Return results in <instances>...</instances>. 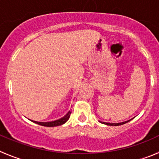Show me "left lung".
<instances>
[{
    "label": "left lung",
    "instance_id": "8db88e82",
    "mask_svg": "<svg viewBox=\"0 0 159 159\" xmlns=\"http://www.w3.org/2000/svg\"><path fill=\"white\" fill-rule=\"evenodd\" d=\"M130 120H127V121H125V122H122V123H118V124H110V123H105V122H101V121H99V122L102 123V124H106V125H109V126H120V125H122V124H126V123L129 122Z\"/></svg>",
    "mask_w": 159,
    "mask_h": 159
}]
</instances>
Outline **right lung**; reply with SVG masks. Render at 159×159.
I'll list each match as a JSON object with an SVG mask.
<instances>
[{"instance_id":"obj_1","label":"right lung","mask_w":159,"mask_h":159,"mask_svg":"<svg viewBox=\"0 0 159 159\" xmlns=\"http://www.w3.org/2000/svg\"><path fill=\"white\" fill-rule=\"evenodd\" d=\"M70 113H71V111H69L67 114H66L64 116H63L62 118L59 119V120H57L51 121V122H37V121L32 120V122L35 123V124H39V125L44 126V127H57V126H61L62 124H65L67 120H68L69 117H70Z\"/></svg>"}]
</instances>
